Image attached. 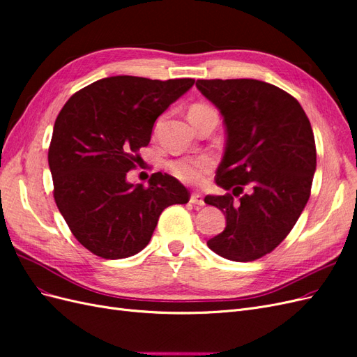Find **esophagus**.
<instances>
[{
	"instance_id": "34e87169",
	"label": "esophagus",
	"mask_w": 357,
	"mask_h": 357,
	"mask_svg": "<svg viewBox=\"0 0 357 357\" xmlns=\"http://www.w3.org/2000/svg\"><path fill=\"white\" fill-rule=\"evenodd\" d=\"M190 202L195 204V205H204L205 204L204 197L201 195V193H198V192H193L192 193V195H190Z\"/></svg>"
}]
</instances>
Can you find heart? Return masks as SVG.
I'll list each match as a JSON object with an SVG mask.
<instances>
[{
	"label": "heart",
	"instance_id": "1",
	"mask_svg": "<svg viewBox=\"0 0 357 357\" xmlns=\"http://www.w3.org/2000/svg\"><path fill=\"white\" fill-rule=\"evenodd\" d=\"M189 119L192 123L198 122L199 119L205 116L218 114L211 105L205 102H195L190 105L189 109ZM160 121L156 122L155 131L159 128ZM168 169L171 174L177 177L178 180L190 183V185H198V183L204 181L210 172L214 168V159L210 156H198V158H185V159H176L168 162Z\"/></svg>",
	"mask_w": 357,
	"mask_h": 357
}]
</instances>
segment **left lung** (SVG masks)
Here are the masks:
<instances>
[{
  "instance_id": "obj_1",
  "label": "left lung",
  "mask_w": 357,
  "mask_h": 357,
  "mask_svg": "<svg viewBox=\"0 0 357 357\" xmlns=\"http://www.w3.org/2000/svg\"><path fill=\"white\" fill-rule=\"evenodd\" d=\"M197 88L223 116L226 147L214 180L232 190L204 199L226 215L225 231L207 245L229 261L252 262L286 238L305 207L316 171L314 134L296 98L274 84L214 79L197 80Z\"/></svg>"
}]
</instances>
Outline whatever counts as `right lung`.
Here are the masks:
<instances>
[{"label": "right lung", "instance_id": "add662e5", "mask_svg": "<svg viewBox=\"0 0 357 357\" xmlns=\"http://www.w3.org/2000/svg\"><path fill=\"white\" fill-rule=\"evenodd\" d=\"M193 83L114 75L86 86L62 107L47 156L53 198L73 235L93 255H137L162 211L189 201L174 177L155 172L144 188L128 183L126 172L137 168L158 116Z\"/></svg>", "mask_w": 357, "mask_h": 357}]
</instances>
